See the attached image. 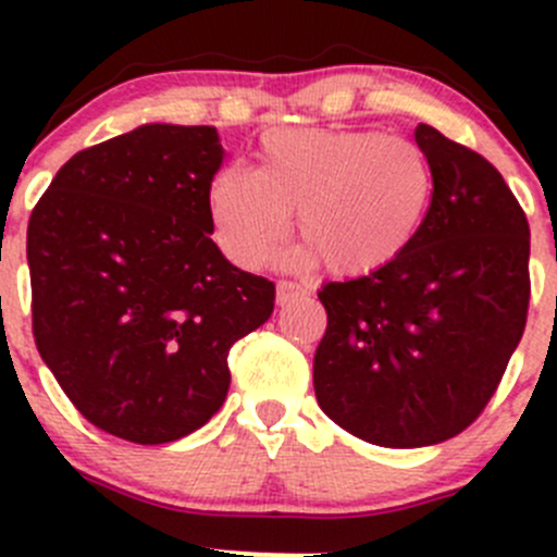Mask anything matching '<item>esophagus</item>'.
Returning a JSON list of instances; mask_svg holds the SVG:
<instances>
[{"label": "esophagus", "mask_w": 557, "mask_h": 557, "mask_svg": "<svg viewBox=\"0 0 557 557\" xmlns=\"http://www.w3.org/2000/svg\"><path fill=\"white\" fill-rule=\"evenodd\" d=\"M301 296H307V290L299 283H290V280H280L277 283V305H290Z\"/></svg>", "instance_id": "esophagus-1"}]
</instances>
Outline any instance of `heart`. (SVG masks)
Segmentation results:
<instances>
[{
	"label": "heart",
	"instance_id": "1",
	"mask_svg": "<svg viewBox=\"0 0 557 557\" xmlns=\"http://www.w3.org/2000/svg\"><path fill=\"white\" fill-rule=\"evenodd\" d=\"M434 199V166L418 143L374 128L280 126L258 143V170L228 164L207 188L212 237L234 263L263 267L288 237L294 263L329 261L361 277L396 261Z\"/></svg>",
	"mask_w": 557,
	"mask_h": 557
}]
</instances>
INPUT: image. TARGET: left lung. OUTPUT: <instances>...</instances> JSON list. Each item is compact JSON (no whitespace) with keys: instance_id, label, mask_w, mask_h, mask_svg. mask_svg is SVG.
<instances>
[{"instance_id":"8db88e82","label":"left lung","mask_w":557,"mask_h":557,"mask_svg":"<svg viewBox=\"0 0 557 557\" xmlns=\"http://www.w3.org/2000/svg\"><path fill=\"white\" fill-rule=\"evenodd\" d=\"M434 199L393 263L318 290L320 409L363 442L429 447L474 423L525 329V212L496 166L420 123Z\"/></svg>"}]
</instances>
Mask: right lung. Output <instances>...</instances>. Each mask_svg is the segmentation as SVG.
<instances>
[{"mask_svg": "<svg viewBox=\"0 0 557 557\" xmlns=\"http://www.w3.org/2000/svg\"><path fill=\"white\" fill-rule=\"evenodd\" d=\"M215 126L145 123L72 156L26 232L32 329L83 418L117 440H183L223 407L228 350L274 283L212 243Z\"/></svg>", "mask_w": 557, "mask_h": 557, "instance_id": "1", "label": "right lung"}]
</instances>
